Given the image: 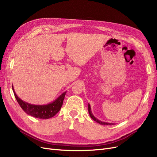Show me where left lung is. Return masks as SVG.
<instances>
[{
	"mask_svg": "<svg viewBox=\"0 0 157 157\" xmlns=\"http://www.w3.org/2000/svg\"><path fill=\"white\" fill-rule=\"evenodd\" d=\"M88 113H89V114H90V117H91L94 121H96V122L99 123V124H101V125H113V124H113V123L105 122L101 121H99V119H98L97 118L95 117L94 116V115H93L92 112L91 107H90V105L89 103H88Z\"/></svg>",
	"mask_w": 157,
	"mask_h": 157,
	"instance_id": "left-lung-1",
	"label": "left lung"
}]
</instances>
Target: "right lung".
I'll return each mask as SVG.
<instances>
[{"label":"right lung","instance_id":"obj_1","mask_svg":"<svg viewBox=\"0 0 157 157\" xmlns=\"http://www.w3.org/2000/svg\"><path fill=\"white\" fill-rule=\"evenodd\" d=\"M12 90L17 103L23 110L27 115L37 118H41V119L50 118L55 116L59 111L61 106L63 105L65 94L67 92L66 91L64 92L54 101L46 104V105H34V104L29 103L25 101H23L21 99L19 98L15 92L13 85Z\"/></svg>","mask_w":157,"mask_h":157}]
</instances>
